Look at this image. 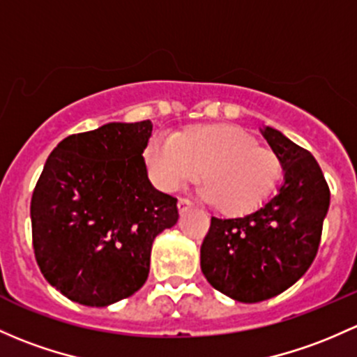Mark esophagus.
<instances>
[{
    "label": "esophagus",
    "instance_id": "34e87169",
    "mask_svg": "<svg viewBox=\"0 0 357 357\" xmlns=\"http://www.w3.org/2000/svg\"><path fill=\"white\" fill-rule=\"evenodd\" d=\"M188 208H191V202L186 200V198H179V200H178V210H179V212H186Z\"/></svg>",
    "mask_w": 357,
    "mask_h": 357
}]
</instances>
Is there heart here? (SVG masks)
<instances>
[{"mask_svg":"<svg viewBox=\"0 0 357 357\" xmlns=\"http://www.w3.org/2000/svg\"><path fill=\"white\" fill-rule=\"evenodd\" d=\"M144 162L153 185L166 193L183 190L200 178L202 195L229 215L258 208L280 178V160L270 149L231 123L186 126L174 140L152 137Z\"/></svg>","mask_w":357,"mask_h":357,"instance_id":"heart-1","label":"heart"}]
</instances>
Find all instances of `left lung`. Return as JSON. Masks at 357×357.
<instances>
[{"label": "left lung", "instance_id": "left-lung-1", "mask_svg": "<svg viewBox=\"0 0 357 357\" xmlns=\"http://www.w3.org/2000/svg\"><path fill=\"white\" fill-rule=\"evenodd\" d=\"M279 157L284 181L260 208L210 220L200 267L212 287L234 301L260 303L294 286L317 257L330 205L328 185L307 150L272 126L260 128Z\"/></svg>", "mask_w": 357, "mask_h": 357}]
</instances>
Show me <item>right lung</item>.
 Segmentation results:
<instances>
[{
	"label": "right lung",
	"instance_id": "1",
	"mask_svg": "<svg viewBox=\"0 0 357 357\" xmlns=\"http://www.w3.org/2000/svg\"><path fill=\"white\" fill-rule=\"evenodd\" d=\"M150 135V121L107 123L70 135L47 157L30 202L33 251L71 301L102 307L135 294L153 239L178 222V200L147 176Z\"/></svg>",
	"mask_w": 357,
	"mask_h": 357
}]
</instances>
